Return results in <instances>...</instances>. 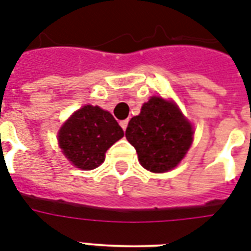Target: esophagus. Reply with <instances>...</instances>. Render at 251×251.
Wrapping results in <instances>:
<instances>
[{"instance_id": "obj_1", "label": "esophagus", "mask_w": 251, "mask_h": 251, "mask_svg": "<svg viewBox=\"0 0 251 251\" xmlns=\"http://www.w3.org/2000/svg\"><path fill=\"white\" fill-rule=\"evenodd\" d=\"M127 124H129V121H127V120H124V121L120 122V125H121V127H122V130H124V131H125L126 127H127Z\"/></svg>"}]
</instances>
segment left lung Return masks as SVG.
Returning a JSON list of instances; mask_svg holds the SVG:
<instances>
[{
  "mask_svg": "<svg viewBox=\"0 0 251 251\" xmlns=\"http://www.w3.org/2000/svg\"><path fill=\"white\" fill-rule=\"evenodd\" d=\"M191 125L173 102L153 96L143 104L139 116L129 121L126 139L138 153L142 167L155 173L171 171L193 142Z\"/></svg>",
  "mask_w": 251,
  "mask_h": 251,
  "instance_id": "obj_1",
  "label": "left lung"
}]
</instances>
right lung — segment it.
I'll list each match as a JSON object with an SVG mask.
<instances>
[{
  "label": "right lung",
  "instance_id": "right-lung-1",
  "mask_svg": "<svg viewBox=\"0 0 251 251\" xmlns=\"http://www.w3.org/2000/svg\"><path fill=\"white\" fill-rule=\"evenodd\" d=\"M122 137L124 130L109 112L86 105L61 127L58 143L73 164L90 171L101 164L106 150Z\"/></svg>",
  "mask_w": 251,
  "mask_h": 251
}]
</instances>
